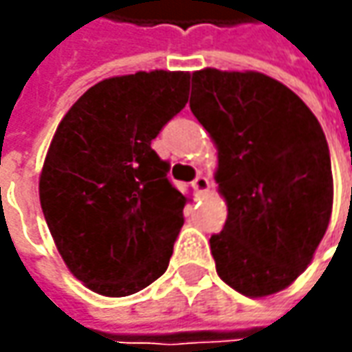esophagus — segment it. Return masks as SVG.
<instances>
[{"instance_id": "1", "label": "esophagus", "mask_w": 352, "mask_h": 352, "mask_svg": "<svg viewBox=\"0 0 352 352\" xmlns=\"http://www.w3.org/2000/svg\"><path fill=\"white\" fill-rule=\"evenodd\" d=\"M192 186L196 188V192L199 196H206V194L210 192V180H208L206 176H197L196 180L192 182Z\"/></svg>"}]
</instances>
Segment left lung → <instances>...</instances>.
Segmentation results:
<instances>
[{
	"label": "left lung",
	"mask_w": 352,
	"mask_h": 352,
	"mask_svg": "<svg viewBox=\"0 0 352 352\" xmlns=\"http://www.w3.org/2000/svg\"><path fill=\"white\" fill-rule=\"evenodd\" d=\"M190 109L217 146L215 182L227 201L211 235L217 274L264 298L311 263L333 208L329 146L316 116L290 88L261 72L197 70Z\"/></svg>",
	"instance_id": "8db88e82"
}]
</instances>
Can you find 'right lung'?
<instances>
[{
    "instance_id": "obj_1",
    "label": "right lung",
    "mask_w": 352,
    "mask_h": 352,
    "mask_svg": "<svg viewBox=\"0 0 352 352\" xmlns=\"http://www.w3.org/2000/svg\"><path fill=\"white\" fill-rule=\"evenodd\" d=\"M190 72L102 80L68 109L38 180L41 208L68 270L89 290L123 298L168 268L186 197L151 148L188 103Z\"/></svg>"
}]
</instances>
